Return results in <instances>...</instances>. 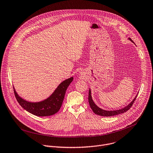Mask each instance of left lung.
Masks as SVG:
<instances>
[{
    "instance_id": "8db88e82",
    "label": "left lung",
    "mask_w": 153,
    "mask_h": 153,
    "mask_svg": "<svg viewBox=\"0 0 153 153\" xmlns=\"http://www.w3.org/2000/svg\"><path fill=\"white\" fill-rule=\"evenodd\" d=\"M129 39L133 42V41L129 38ZM137 95H136V96L135 97V98L133 99V100L131 101V102L127 105L126 107H125L123 109H119V110H117V111H105L103 109H101L100 108H99L93 101L92 99V97H91V90L89 91V95H88V101H89V106L91 108V109L92 110V111L98 115L100 116H102V117H112V116H114V115H119L121 114H123L126 112H127V111H128L131 107L132 106L134 101H135L136 97H137Z\"/></svg>"
}]
</instances>
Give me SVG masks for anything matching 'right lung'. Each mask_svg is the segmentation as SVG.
<instances>
[{
  "label": "right lung",
  "mask_w": 153,
  "mask_h": 153,
  "mask_svg": "<svg viewBox=\"0 0 153 153\" xmlns=\"http://www.w3.org/2000/svg\"><path fill=\"white\" fill-rule=\"evenodd\" d=\"M71 77L63 81L53 93L46 100L37 103H31L20 98L14 88L15 97L20 105L26 111L38 117H47L53 115L60 109L66 90L70 83L73 81Z\"/></svg>",
  "instance_id": "add662e5"
}]
</instances>
